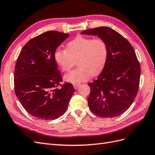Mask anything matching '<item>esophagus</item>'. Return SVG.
Listing matches in <instances>:
<instances>
[{
  "label": "esophagus",
  "mask_w": 155,
  "mask_h": 155,
  "mask_svg": "<svg viewBox=\"0 0 155 155\" xmlns=\"http://www.w3.org/2000/svg\"><path fill=\"white\" fill-rule=\"evenodd\" d=\"M79 84H75V85H74V88H75V89H77L79 87Z\"/></svg>",
  "instance_id": "esophagus-1"
}]
</instances>
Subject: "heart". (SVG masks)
<instances>
[{
  "mask_svg": "<svg viewBox=\"0 0 155 155\" xmlns=\"http://www.w3.org/2000/svg\"><path fill=\"white\" fill-rule=\"evenodd\" d=\"M54 58L63 72L69 71L77 61L78 67L64 77L65 81L75 85L102 72L107 61L108 47L101 38L78 36L68 42L66 50H56Z\"/></svg>",
  "mask_w": 155,
  "mask_h": 155,
  "instance_id": "1",
  "label": "heart"
}]
</instances>
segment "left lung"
<instances>
[{
  "mask_svg": "<svg viewBox=\"0 0 155 155\" xmlns=\"http://www.w3.org/2000/svg\"><path fill=\"white\" fill-rule=\"evenodd\" d=\"M81 34L97 35L107 45L105 66L94 81L89 83V109L103 118L118 116L127 110L138 93L140 66L132 45L110 28L84 30Z\"/></svg>",
  "mask_w": 155,
  "mask_h": 155,
  "instance_id": "8db88e82",
  "label": "left lung"
}]
</instances>
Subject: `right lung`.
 <instances>
[{
  "label": "right lung",
  "mask_w": 155,
  "mask_h": 155,
  "mask_svg": "<svg viewBox=\"0 0 155 155\" xmlns=\"http://www.w3.org/2000/svg\"><path fill=\"white\" fill-rule=\"evenodd\" d=\"M68 36L58 31L45 32L28 42L17 59L15 94L25 109L35 118L54 120L67 110L74 88L67 82L58 88L63 79L54 55Z\"/></svg>",
  "instance_id": "add662e5"
}]
</instances>
